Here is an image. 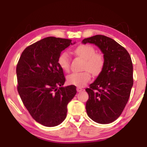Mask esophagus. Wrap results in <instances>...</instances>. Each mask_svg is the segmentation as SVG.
<instances>
[{
  "label": "esophagus",
  "instance_id": "esophagus-1",
  "mask_svg": "<svg viewBox=\"0 0 147 147\" xmlns=\"http://www.w3.org/2000/svg\"><path fill=\"white\" fill-rule=\"evenodd\" d=\"M82 90H83V89H82V88H80V87L77 88V92H80L81 91H82Z\"/></svg>",
  "mask_w": 147,
  "mask_h": 147
}]
</instances>
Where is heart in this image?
<instances>
[{
    "label": "heart",
    "instance_id": "1",
    "mask_svg": "<svg viewBox=\"0 0 147 147\" xmlns=\"http://www.w3.org/2000/svg\"><path fill=\"white\" fill-rule=\"evenodd\" d=\"M76 55L85 59L84 69L82 72H74L67 78V83L78 87H83L91 79V73L98 75L103 69L105 59L102 53H96V49L92 45L82 44L74 49ZM57 64L62 70L68 71L70 69L69 56L67 52L63 51L59 54L57 58Z\"/></svg>",
    "mask_w": 147,
    "mask_h": 147
}]
</instances>
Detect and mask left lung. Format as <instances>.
I'll return each instance as SVG.
<instances>
[{
    "label": "left lung",
    "mask_w": 147,
    "mask_h": 147,
    "mask_svg": "<svg viewBox=\"0 0 147 147\" xmlns=\"http://www.w3.org/2000/svg\"><path fill=\"white\" fill-rule=\"evenodd\" d=\"M82 43L97 45L105 59L101 73L86 89L89 96L86 112L97 123H111L120 116L129 99L133 86L131 57L125 48L106 36L94 35Z\"/></svg>",
    "instance_id": "1"
}]
</instances>
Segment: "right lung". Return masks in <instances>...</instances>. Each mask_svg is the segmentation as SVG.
Segmentation results:
<instances>
[{
    "mask_svg": "<svg viewBox=\"0 0 147 147\" xmlns=\"http://www.w3.org/2000/svg\"><path fill=\"white\" fill-rule=\"evenodd\" d=\"M71 40L48 37L26 47L17 65V90L35 121L47 127L59 125L67 116V104L77 93L74 85L62 87L63 71L57 64Z\"/></svg>",
    "mask_w": 147,
    "mask_h": 147,
    "instance_id": "right-lung-1",
    "label": "right lung"
}]
</instances>
